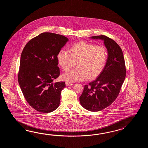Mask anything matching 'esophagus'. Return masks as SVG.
Here are the masks:
<instances>
[{
  "label": "esophagus",
  "mask_w": 148,
  "mask_h": 148,
  "mask_svg": "<svg viewBox=\"0 0 148 148\" xmlns=\"http://www.w3.org/2000/svg\"><path fill=\"white\" fill-rule=\"evenodd\" d=\"M66 86H73V84L69 82H66Z\"/></svg>",
  "instance_id": "34e87169"
}]
</instances>
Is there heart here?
I'll use <instances>...</instances> for the list:
<instances>
[{"instance_id": "b5f03b06", "label": "heart", "mask_w": 148, "mask_h": 148, "mask_svg": "<svg viewBox=\"0 0 148 148\" xmlns=\"http://www.w3.org/2000/svg\"><path fill=\"white\" fill-rule=\"evenodd\" d=\"M69 52L62 49L57 56L58 63L65 71L73 68L76 62V68L62 75L63 80L69 82L97 77L104 69L107 61V50L103 46L79 42L71 45Z\"/></svg>"}]
</instances>
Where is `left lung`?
<instances>
[{"mask_svg": "<svg viewBox=\"0 0 148 148\" xmlns=\"http://www.w3.org/2000/svg\"><path fill=\"white\" fill-rule=\"evenodd\" d=\"M90 38L104 41L108 57L101 74L89 85L84 86L79 101L85 109L98 112L110 106L116 99L124 82L126 71L123 52L115 41L105 35Z\"/></svg>", "mask_w": 148, "mask_h": 148, "instance_id": "1", "label": "left lung"}]
</instances>
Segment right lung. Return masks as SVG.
I'll return each instance as SVG.
<instances>
[{
    "label": "right lung",
    "instance_id": "add662e5",
    "mask_svg": "<svg viewBox=\"0 0 148 148\" xmlns=\"http://www.w3.org/2000/svg\"><path fill=\"white\" fill-rule=\"evenodd\" d=\"M68 41L61 35L42 33L23 50L18 83L27 102L39 112L50 113L59 106L65 82L53 81L60 75L57 54Z\"/></svg>",
    "mask_w": 148,
    "mask_h": 148
}]
</instances>
